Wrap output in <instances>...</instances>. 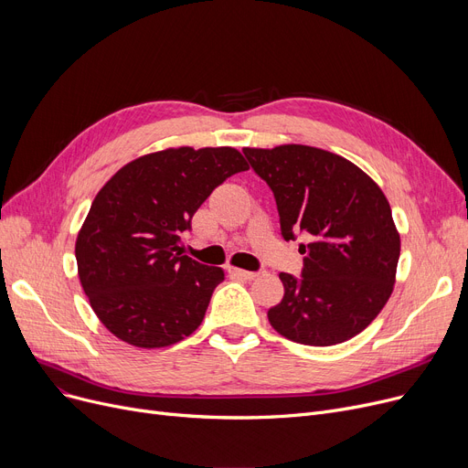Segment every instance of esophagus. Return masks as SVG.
<instances>
[{"mask_svg": "<svg viewBox=\"0 0 468 468\" xmlns=\"http://www.w3.org/2000/svg\"><path fill=\"white\" fill-rule=\"evenodd\" d=\"M228 273H229L231 277L244 279V281H254V279L258 277V273L247 271V269H240V267H235V265H229V267H228Z\"/></svg>", "mask_w": 468, "mask_h": 468, "instance_id": "1", "label": "esophagus"}]
</instances>
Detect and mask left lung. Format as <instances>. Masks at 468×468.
Masks as SVG:
<instances>
[{
  "instance_id": "left-lung-1",
  "label": "left lung",
  "mask_w": 468,
  "mask_h": 468,
  "mask_svg": "<svg viewBox=\"0 0 468 468\" xmlns=\"http://www.w3.org/2000/svg\"><path fill=\"white\" fill-rule=\"evenodd\" d=\"M275 193L286 240L300 244L302 279L281 273L284 296L267 311L290 341L328 347L360 334L397 281L400 233L381 187L349 159L313 145L242 147Z\"/></svg>"
}]
</instances>
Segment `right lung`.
I'll return each instance as SVG.
<instances>
[{
	"label": "right lung",
	"instance_id": "right-lung-1",
	"mask_svg": "<svg viewBox=\"0 0 468 468\" xmlns=\"http://www.w3.org/2000/svg\"><path fill=\"white\" fill-rule=\"evenodd\" d=\"M249 170L229 145H189L142 155L96 193L76 240L78 275L101 323L121 341L159 349L201 326L226 279L180 252V235L208 195Z\"/></svg>",
	"mask_w": 468,
	"mask_h": 468
}]
</instances>
